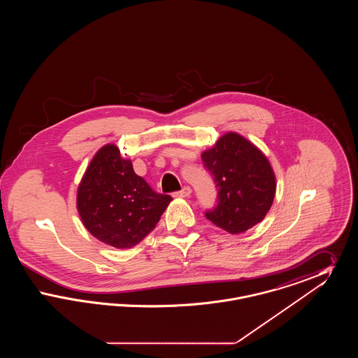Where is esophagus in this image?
I'll return each instance as SVG.
<instances>
[{"label":"esophagus","mask_w":358,"mask_h":358,"mask_svg":"<svg viewBox=\"0 0 358 358\" xmlns=\"http://www.w3.org/2000/svg\"><path fill=\"white\" fill-rule=\"evenodd\" d=\"M190 193H192V189L189 187H184L180 192H176L174 193V197H178V199H185V197H189L190 196Z\"/></svg>","instance_id":"1"}]
</instances>
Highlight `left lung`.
<instances>
[{"label": "left lung", "instance_id": "obj_1", "mask_svg": "<svg viewBox=\"0 0 358 358\" xmlns=\"http://www.w3.org/2000/svg\"><path fill=\"white\" fill-rule=\"evenodd\" d=\"M201 159L217 187V205L205 213L208 220L238 235L264 219L273 205L276 180L259 148L228 131L201 154Z\"/></svg>", "mask_w": 358, "mask_h": 358}]
</instances>
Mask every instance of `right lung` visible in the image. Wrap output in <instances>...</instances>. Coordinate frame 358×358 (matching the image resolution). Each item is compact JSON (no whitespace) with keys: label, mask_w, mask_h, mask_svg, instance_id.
I'll return each mask as SVG.
<instances>
[{"label":"right lung","mask_w":358,"mask_h":358,"mask_svg":"<svg viewBox=\"0 0 358 358\" xmlns=\"http://www.w3.org/2000/svg\"><path fill=\"white\" fill-rule=\"evenodd\" d=\"M171 200L136 174L117 145L107 143L85 169L76 208L94 238L115 248H131L153 231Z\"/></svg>","instance_id":"add662e5"}]
</instances>
